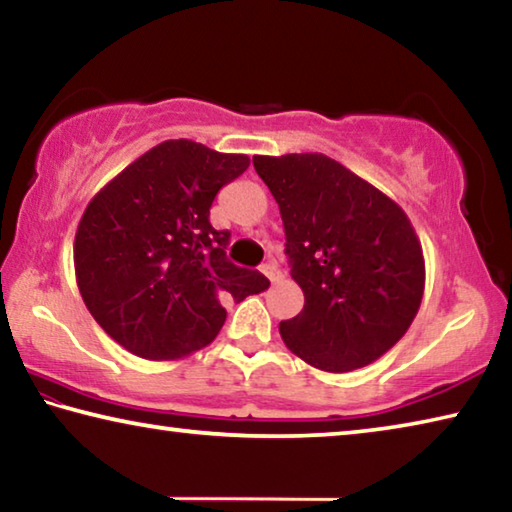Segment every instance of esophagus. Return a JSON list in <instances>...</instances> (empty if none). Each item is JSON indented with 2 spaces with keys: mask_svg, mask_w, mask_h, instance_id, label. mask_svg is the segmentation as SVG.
<instances>
[{
  "mask_svg": "<svg viewBox=\"0 0 512 512\" xmlns=\"http://www.w3.org/2000/svg\"><path fill=\"white\" fill-rule=\"evenodd\" d=\"M262 273H264L273 284H275L277 280H280V268H277L275 262H266V264L262 266Z\"/></svg>",
  "mask_w": 512,
  "mask_h": 512,
  "instance_id": "esophagus-1",
  "label": "esophagus"
}]
</instances>
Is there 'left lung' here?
Listing matches in <instances>:
<instances>
[{"label": "left lung", "instance_id": "left-lung-1", "mask_svg": "<svg viewBox=\"0 0 512 512\" xmlns=\"http://www.w3.org/2000/svg\"><path fill=\"white\" fill-rule=\"evenodd\" d=\"M280 205L291 277L305 293L282 320L287 348L325 372L368 366L411 327L424 293V255L391 196L323 153L255 155Z\"/></svg>", "mask_w": 512, "mask_h": 512}]
</instances>
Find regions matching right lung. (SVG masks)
<instances>
[{"label":"right lung","mask_w":512,"mask_h":512,"mask_svg":"<svg viewBox=\"0 0 512 512\" xmlns=\"http://www.w3.org/2000/svg\"><path fill=\"white\" fill-rule=\"evenodd\" d=\"M244 153L167 140L103 185L76 228L74 271L94 320L121 348L178 361L210 345L223 302L268 289L225 259L230 235L212 228L216 192L248 169Z\"/></svg>","instance_id":"obj_1"}]
</instances>
